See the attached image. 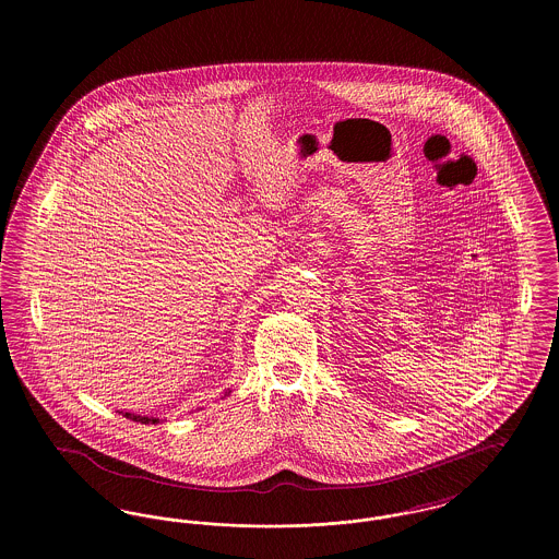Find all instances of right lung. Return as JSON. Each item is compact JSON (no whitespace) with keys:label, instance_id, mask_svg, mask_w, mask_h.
<instances>
[{"label":"right lung","instance_id":"1","mask_svg":"<svg viewBox=\"0 0 559 559\" xmlns=\"http://www.w3.org/2000/svg\"><path fill=\"white\" fill-rule=\"evenodd\" d=\"M230 394V392H228ZM123 417H128V419H132V421H138V424H159V419L157 417H142V415H133V413H123Z\"/></svg>","mask_w":559,"mask_h":559}]
</instances>
